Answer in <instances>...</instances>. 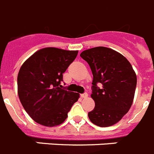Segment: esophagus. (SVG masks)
I'll use <instances>...</instances> for the list:
<instances>
[{"label": "esophagus", "instance_id": "34e87169", "mask_svg": "<svg viewBox=\"0 0 154 154\" xmlns=\"http://www.w3.org/2000/svg\"><path fill=\"white\" fill-rule=\"evenodd\" d=\"M81 96L82 98H86V97L88 96V93H84V94H81Z\"/></svg>", "mask_w": 154, "mask_h": 154}]
</instances>
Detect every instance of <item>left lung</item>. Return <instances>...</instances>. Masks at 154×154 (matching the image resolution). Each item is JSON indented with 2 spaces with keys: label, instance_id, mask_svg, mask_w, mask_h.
Here are the masks:
<instances>
[{
  "label": "left lung",
  "instance_id": "obj_1",
  "mask_svg": "<svg viewBox=\"0 0 154 154\" xmlns=\"http://www.w3.org/2000/svg\"><path fill=\"white\" fill-rule=\"evenodd\" d=\"M81 57L90 66L93 74L92 94L94 109L88 112L92 123L100 127L115 125L129 112L136 91V73L121 53L98 46L86 49ZM101 83V88L97 84Z\"/></svg>",
  "mask_w": 154,
  "mask_h": 154
}]
</instances>
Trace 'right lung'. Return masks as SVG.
<instances>
[{
    "label": "right lung",
    "instance_id": "1",
    "mask_svg": "<svg viewBox=\"0 0 154 154\" xmlns=\"http://www.w3.org/2000/svg\"><path fill=\"white\" fill-rule=\"evenodd\" d=\"M77 50L54 47L41 49L21 66L18 94L21 105L32 119L44 126L60 125L80 97L62 88L63 73L77 57Z\"/></svg>",
    "mask_w": 154,
    "mask_h": 154
}]
</instances>
